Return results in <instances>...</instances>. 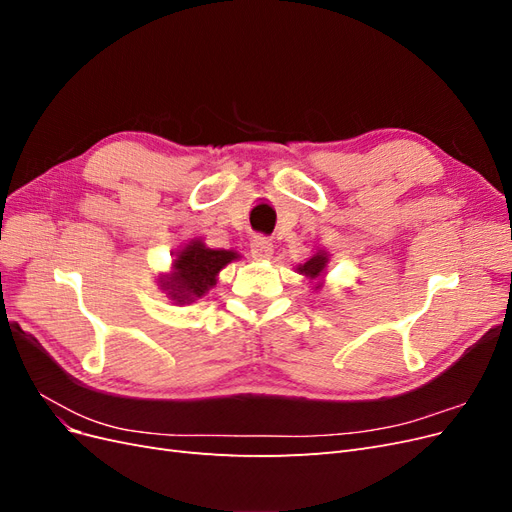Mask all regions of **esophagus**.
Listing matches in <instances>:
<instances>
[{"mask_svg": "<svg viewBox=\"0 0 512 512\" xmlns=\"http://www.w3.org/2000/svg\"><path fill=\"white\" fill-rule=\"evenodd\" d=\"M252 247V256L256 260H262V258H269L273 254V243L269 237H262V235H256L250 243Z\"/></svg>", "mask_w": 512, "mask_h": 512, "instance_id": "34e87169", "label": "esophagus"}]
</instances>
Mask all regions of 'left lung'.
<instances>
[{
	"instance_id": "left-lung-1",
	"label": "left lung",
	"mask_w": 512,
	"mask_h": 512,
	"mask_svg": "<svg viewBox=\"0 0 512 512\" xmlns=\"http://www.w3.org/2000/svg\"><path fill=\"white\" fill-rule=\"evenodd\" d=\"M324 265H327V256L316 254L314 258H309L305 265L299 267V273H305L309 277H318L324 271Z\"/></svg>"
}]
</instances>
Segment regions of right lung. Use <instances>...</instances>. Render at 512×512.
<instances>
[{
	"mask_svg": "<svg viewBox=\"0 0 512 512\" xmlns=\"http://www.w3.org/2000/svg\"><path fill=\"white\" fill-rule=\"evenodd\" d=\"M237 254L228 250H209L205 243L190 241L175 258V273L164 277L162 288L177 303L200 299L215 284V275Z\"/></svg>",
	"mask_w": 512,
	"mask_h": 512,
	"instance_id": "right-lung-1",
	"label": "right lung"
}]
</instances>
